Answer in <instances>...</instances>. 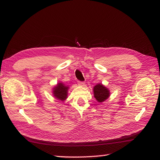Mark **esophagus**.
Segmentation results:
<instances>
[{"mask_svg":"<svg viewBox=\"0 0 160 160\" xmlns=\"http://www.w3.org/2000/svg\"><path fill=\"white\" fill-rule=\"evenodd\" d=\"M85 83L84 81H78V85L80 86H84Z\"/></svg>","mask_w":160,"mask_h":160,"instance_id":"34e87169","label":"esophagus"}]
</instances>
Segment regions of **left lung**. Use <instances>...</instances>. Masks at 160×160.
Wrapping results in <instances>:
<instances>
[{"label":"left lung","mask_w":160,"mask_h":160,"mask_svg":"<svg viewBox=\"0 0 160 160\" xmlns=\"http://www.w3.org/2000/svg\"><path fill=\"white\" fill-rule=\"evenodd\" d=\"M94 97L98 102H103L109 96V91L102 84H98L93 88Z\"/></svg>","instance_id":"8db88e82"}]
</instances>
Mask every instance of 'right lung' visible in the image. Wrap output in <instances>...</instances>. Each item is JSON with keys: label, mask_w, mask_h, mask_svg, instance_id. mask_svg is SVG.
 Returning a JSON list of instances; mask_svg holds the SVG:
<instances>
[{"label": "right lung", "mask_w": 160, "mask_h": 160, "mask_svg": "<svg viewBox=\"0 0 160 160\" xmlns=\"http://www.w3.org/2000/svg\"><path fill=\"white\" fill-rule=\"evenodd\" d=\"M69 88L62 84V83H58L53 90V95L55 98L61 101H64L67 98V91Z\"/></svg>", "instance_id": "obj_1"}]
</instances>
